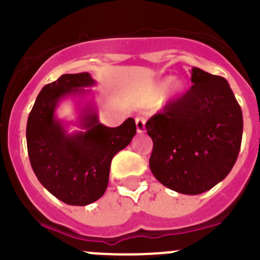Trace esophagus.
Returning <instances> with one entry per match:
<instances>
[{"instance_id":"obj_1","label":"esophagus","mask_w":260,"mask_h":260,"mask_svg":"<svg viewBox=\"0 0 260 260\" xmlns=\"http://www.w3.org/2000/svg\"><path fill=\"white\" fill-rule=\"evenodd\" d=\"M136 127H137L138 133H143L146 131V118L142 115L136 117Z\"/></svg>"}]
</instances>
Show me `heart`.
<instances>
[{"instance_id": "b5f03b06", "label": "heart", "mask_w": 260, "mask_h": 260, "mask_svg": "<svg viewBox=\"0 0 260 260\" xmlns=\"http://www.w3.org/2000/svg\"><path fill=\"white\" fill-rule=\"evenodd\" d=\"M166 88H167V91H166L167 95L169 96L175 95V94H177L181 89H182V83L177 79H172L171 81H170V79L162 80L161 83L158 84V86H157V94L164 93V90H166Z\"/></svg>"}]
</instances>
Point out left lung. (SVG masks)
<instances>
[{
    "label": "left lung",
    "instance_id": "left-lung-1",
    "mask_svg": "<svg viewBox=\"0 0 260 260\" xmlns=\"http://www.w3.org/2000/svg\"><path fill=\"white\" fill-rule=\"evenodd\" d=\"M192 86L152 115L149 169L162 185L185 195L210 190L239 154L243 113L226 79L192 68Z\"/></svg>",
    "mask_w": 260,
    "mask_h": 260
}]
</instances>
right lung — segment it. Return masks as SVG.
<instances>
[{"label":"right lung","instance_id":"1","mask_svg":"<svg viewBox=\"0 0 260 260\" xmlns=\"http://www.w3.org/2000/svg\"><path fill=\"white\" fill-rule=\"evenodd\" d=\"M93 84L89 73L61 75L44 86L28 114L26 142L31 167L41 185L68 205L85 206L103 196L112 158L137 132L133 118L109 128L86 107L80 117L85 132L68 135L55 118L57 103L68 95L84 94L83 88Z\"/></svg>","mask_w":260,"mask_h":260}]
</instances>
